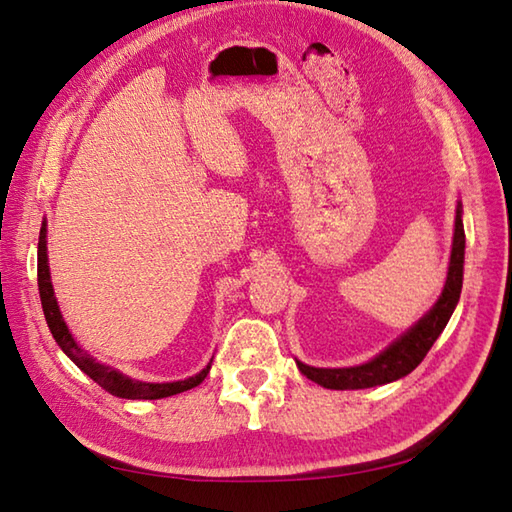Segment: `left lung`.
<instances>
[{
	"mask_svg": "<svg viewBox=\"0 0 512 512\" xmlns=\"http://www.w3.org/2000/svg\"><path fill=\"white\" fill-rule=\"evenodd\" d=\"M462 277H464V224H462V204L458 202L455 209V233H453V248L451 262L447 273V284L440 299L436 301L424 317L409 328L398 341L391 343L385 352H380L369 363L356 367H310L297 361L301 374L328 389H367L376 385H387L394 380L411 374L422 358L427 356L431 345L436 343L442 330L447 328L451 314L458 306L462 292Z\"/></svg>",
	"mask_w": 512,
	"mask_h": 512,
	"instance_id": "1",
	"label": "left lung"
}]
</instances>
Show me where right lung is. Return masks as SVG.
Masks as SVG:
<instances>
[{"label": "right lung", "mask_w": 512, "mask_h": 512, "mask_svg": "<svg viewBox=\"0 0 512 512\" xmlns=\"http://www.w3.org/2000/svg\"><path fill=\"white\" fill-rule=\"evenodd\" d=\"M46 222L41 224L39 233V246H37V281H39V297H41V308L46 314L48 328L54 336V341L59 343L61 350L70 356V361L81 369V372L88 374L94 383H99L105 391H110L112 396L118 398H129V400H156V398H167L176 396L180 391H187L198 387L206 378L211 369V363L206 365L200 374H195L187 380H176V383H143V380H134L125 374L118 372V369L103 365L92 358L88 352L81 350L79 343L72 339V334L65 325L61 310L57 306V299H54L52 281H50V266H48V246H46Z\"/></svg>", "instance_id": "obj_1"}]
</instances>
